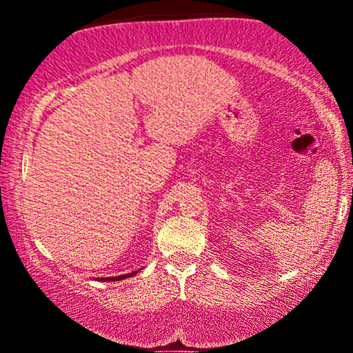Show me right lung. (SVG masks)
<instances>
[{
	"label": "right lung",
	"instance_id": "obj_1",
	"mask_svg": "<svg viewBox=\"0 0 353 353\" xmlns=\"http://www.w3.org/2000/svg\"><path fill=\"white\" fill-rule=\"evenodd\" d=\"M136 272H131V274H124V275H116V277H99V281L106 282V281H123L125 277H131V275H134Z\"/></svg>",
	"mask_w": 353,
	"mask_h": 353
}]
</instances>
